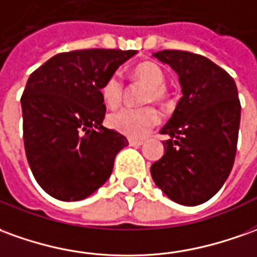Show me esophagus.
I'll use <instances>...</instances> for the list:
<instances>
[{
	"label": "esophagus",
	"instance_id": "esophagus-1",
	"mask_svg": "<svg viewBox=\"0 0 257 257\" xmlns=\"http://www.w3.org/2000/svg\"><path fill=\"white\" fill-rule=\"evenodd\" d=\"M143 145V141H136V139H129V146L139 147Z\"/></svg>",
	"mask_w": 257,
	"mask_h": 257
}]
</instances>
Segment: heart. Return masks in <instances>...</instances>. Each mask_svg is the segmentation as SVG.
I'll use <instances>...</instances> for the list:
<instances>
[{"label": "heart", "instance_id": "obj_1", "mask_svg": "<svg viewBox=\"0 0 257 257\" xmlns=\"http://www.w3.org/2000/svg\"><path fill=\"white\" fill-rule=\"evenodd\" d=\"M132 78L149 87L145 94V103H167L168 94L166 90V75L156 62L143 61L136 64L132 69ZM123 85L118 73L110 75L100 87V96L103 98V103L110 108H114L121 103ZM159 121L160 114L154 107L121 108L107 116V123L111 129L132 139L145 138L150 132V129L159 123Z\"/></svg>", "mask_w": 257, "mask_h": 257}]
</instances>
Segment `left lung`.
Listing matches in <instances>:
<instances>
[{
	"label": "left lung",
	"mask_w": 257,
	"mask_h": 257,
	"mask_svg": "<svg viewBox=\"0 0 257 257\" xmlns=\"http://www.w3.org/2000/svg\"><path fill=\"white\" fill-rule=\"evenodd\" d=\"M153 57L177 72L182 97L160 131L170 139L150 172L171 200L197 206L221 189L234 166L241 121L236 85L203 55L163 50Z\"/></svg>",
	"instance_id": "8db88e82"
}]
</instances>
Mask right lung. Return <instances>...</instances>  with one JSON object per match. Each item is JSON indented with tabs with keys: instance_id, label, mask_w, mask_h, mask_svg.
Returning <instances> with one entry per match:
<instances>
[{
	"instance_id": "right-lung-1",
	"label": "right lung",
	"mask_w": 257,
	"mask_h": 257,
	"mask_svg": "<svg viewBox=\"0 0 257 257\" xmlns=\"http://www.w3.org/2000/svg\"><path fill=\"white\" fill-rule=\"evenodd\" d=\"M135 50H76L54 55L28 79L21 104L30 170L50 196L75 202L110 178L126 138L104 128L100 87Z\"/></svg>"
}]
</instances>
